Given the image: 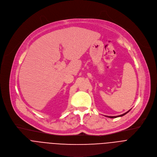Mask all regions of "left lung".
Segmentation results:
<instances>
[{"label":"left lung","mask_w":157,"mask_h":157,"mask_svg":"<svg viewBox=\"0 0 157 157\" xmlns=\"http://www.w3.org/2000/svg\"><path fill=\"white\" fill-rule=\"evenodd\" d=\"M130 110H129L128 111H127V113H124V114H122V115H120V116H106V117H109V118H116V117H122V116H123L125 115L127 113H128Z\"/></svg>","instance_id":"left-lung-1"}]
</instances>
